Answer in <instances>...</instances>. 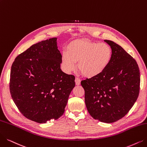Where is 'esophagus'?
Listing matches in <instances>:
<instances>
[{"label":"esophagus","instance_id":"1","mask_svg":"<svg viewBox=\"0 0 147 147\" xmlns=\"http://www.w3.org/2000/svg\"><path fill=\"white\" fill-rule=\"evenodd\" d=\"M80 83H81V80H80V79L78 78H77V77L76 78H75V84H76V85L78 86V85L80 84Z\"/></svg>","mask_w":147,"mask_h":147}]
</instances>
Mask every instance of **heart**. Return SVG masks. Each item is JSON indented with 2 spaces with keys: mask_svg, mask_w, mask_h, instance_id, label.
<instances>
[{
  "mask_svg": "<svg viewBox=\"0 0 147 147\" xmlns=\"http://www.w3.org/2000/svg\"><path fill=\"white\" fill-rule=\"evenodd\" d=\"M113 51L107 43L83 39L75 40L67 46L63 52L61 64L64 71L69 73L77 67L86 77L93 78L103 73L109 66Z\"/></svg>",
  "mask_w": 147,
  "mask_h": 147,
  "instance_id": "obj_1",
  "label": "heart"
}]
</instances>
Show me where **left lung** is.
<instances>
[{"mask_svg": "<svg viewBox=\"0 0 147 147\" xmlns=\"http://www.w3.org/2000/svg\"><path fill=\"white\" fill-rule=\"evenodd\" d=\"M113 51L111 63L95 77L81 81L85 103L92 118L112 123L125 116L137 100L140 89V72L134 58L122 47L105 40Z\"/></svg>", "mask_w": 147, "mask_h": 147, "instance_id": "obj_1", "label": "left lung"}]
</instances>
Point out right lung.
I'll use <instances>...</instances> for the list:
<instances>
[{
    "label": "right lung",
    "mask_w": 147,
    "mask_h": 147,
    "mask_svg": "<svg viewBox=\"0 0 147 147\" xmlns=\"http://www.w3.org/2000/svg\"><path fill=\"white\" fill-rule=\"evenodd\" d=\"M57 38L32 45L17 56L11 69L9 90L21 113L38 123L57 119L65 110L75 77L60 68Z\"/></svg>",
    "instance_id": "1"
}]
</instances>
